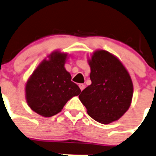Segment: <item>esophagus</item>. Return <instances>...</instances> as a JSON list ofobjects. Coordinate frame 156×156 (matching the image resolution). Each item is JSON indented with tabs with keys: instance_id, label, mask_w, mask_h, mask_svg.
<instances>
[{
	"instance_id": "obj_1",
	"label": "esophagus",
	"mask_w": 156,
	"mask_h": 156,
	"mask_svg": "<svg viewBox=\"0 0 156 156\" xmlns=\"http://www.w3.org/2000/svg\"><path fill=\"white\" fill-rule=\"evenodd\" d=\"M79 87H80V89L81 90V91H82V90H84V88H85V85H84V84H79Z\"/></svg>"
}]
</instances>
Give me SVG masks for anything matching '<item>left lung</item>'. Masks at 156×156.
I'll return each mask as SVG.
<instances>
[{"label": "left lung", "mask_w": 156, "mask_h": 156, "mask_svg": "<svg viewBox=\"0 0 156 156\" xmlns=\"http://www.w3.org/2000/svg\"><path fill=\"white\" fill-rule=\"evenodd\" d=\"M91 85L79 96L90 117L109 124L124 115L131 105L133 85L128 71L117 57L96 50L88 60Z\"/></svg>", "instance_id": "obj_1"}]
</instances>
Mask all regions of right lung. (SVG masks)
Listing matches in <instances>:
<instances>
[{
    "label": "right lung",
    "instance_id": "add662e5",
    "mask_svg": "<svg viewBox=\"0 0 156 156\" xmlns=\"http://www.w3.org/2000/svg\"><path fill=\"white\" fill-rule=\"evenodd\" d=\"M48 57L34 71L25 87L28 106L44 117L61 112L68 100L81 92L64 67L67 54L55 51Z\"/></svg>",
    "mask_w": 156,
    "mask_h": 156
}]
</instances>
